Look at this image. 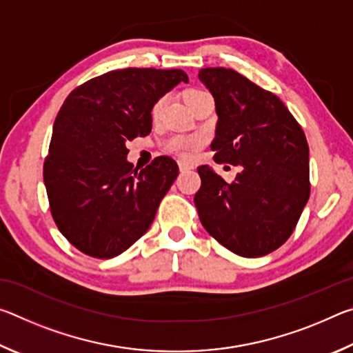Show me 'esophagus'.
<instances>
[{
    "mask_svg": "<svg viewBox=\"0 0 353 353\" xmlns=\"http://www.w3.org/2000/svg\"><path fill=\"white\" fill-rule=\"evenodd\" d=\"M179 170L181 171H188V170H193V165L185 162V160H179Z\"/></svg>",
    "mask_w": 353,
    "mask_h": 353,
    "instance_id": "1",
    "label": "esophagus"
}]
</instances>
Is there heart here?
I'll list each match as a JSON object with an SVG mask.
<instances>
[{
    "label": "heart",
    "mask_w": 353,
    "mask_h": 353,
    "mask_svg": "<svg viewBox=\"0 0 353 353\" xmlns=\"http://www.w3.org/2000/svg\"><path fill=\"white\" fill-rule=\"evenodd\" d=\"M199 93V90H188L185 93V99L193 97V94ZM166 99L162 98L159 99L155 105L152 107V118L154 119H159L160 115H162L163 112V107H165ZM201 145V140L199 139H193V137H172V139L168 141V148L171 151L179 152V154H188L191 151H194V149H198Z\"/></svg>",
    "instance_id": "heart-1"
}]
</instances>
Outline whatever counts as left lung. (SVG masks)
Instances as JSON below:
<instances>
[{
    "label": "left lung",
    "mask_w": 353,
    "mask_h": 353,
    "mask_svg": "<svg viewBox=\"0 0 353 353\" xmlns=\"http://www.w3.org/2000/svg\"><path fill=\"white\" fill-rule=\"evenodd\" d=\"M198 76L218 115L214 160L243 168L227 183L199 166V219L234 254L263 256L288 240L310 198L305 134L276 94L235 70L202 68Z\"/></svg>",
    "instance_id": "1"
}]
</instances>
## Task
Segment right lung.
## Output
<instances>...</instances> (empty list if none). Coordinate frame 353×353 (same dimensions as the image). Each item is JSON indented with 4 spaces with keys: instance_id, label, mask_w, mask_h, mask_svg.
Masks as SVG:
<instances>
[{
    "instance_id": "right-lung-1",
    "label": "right lung",
    "mask_w": 353,
    "mask_h": 353,
    "mask_svg": "<svg viewBox=\"0 0 353 353\" xmlns=\"http://www.w3.org/2000/svg\"><path fill=\"white\" fill-rule=\"evenodd\" d=\"M182 70L124 68L82 83L59 110L43 181L59 230L81 252L113 259L145 235L179 174L171 157L143 170L128 162L126 143L146 137L152 107Z\"/></svg>"
}]
</instances>
